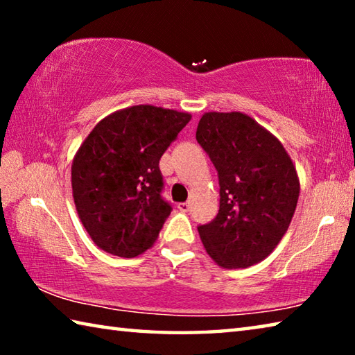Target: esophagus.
<instances>
[{"label":"esophagus","mask_w":355,"mask_h":355,"mask_svg":"<svg viewBox=\"0 0 355 355\" xmlns=\"http://www.w3.org/2000/svg\"><path fill=\"white\" fill-rule=\"evenodd\" d=\"M189 208H191V205H189V202H183V203H178V209H180V211H183V213H188V211H189Z\"/></svg>","instance_id":"obj_1"}]
</instances>
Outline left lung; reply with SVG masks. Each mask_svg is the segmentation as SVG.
I'll return each mask as SVG.
<instances>
[{"label": "left lung", "mask_w": 355, "mask_h": 355, "mask_svg": "<svg viewBox=\"0 0 355 355\" xmlns=\"http://www.w3.org/2000/svg\"><path fill=\"white\" fill-rule=\"evenodd\" d=\"M219 175V213L199 227L207 254L224 269L263 261L296 211L299 175L271 131L239 111L205 112L196 131Z\"/></svg>", "instance_id": "obj_1"}]
</instances>
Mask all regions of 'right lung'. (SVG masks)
<instances>
[{"label": "right lung", "instance_id": "1", "mask_svg": "<svg viewBox=\"0 0 355 355\" xmlns=\"http://www.w3.org/2000/svg\"><path fill=\"white\" fill-rule=\"evenodd\" d=\"M189 112L128 106L101 119L71 161L78 218L101 250L133 258L153 245L171 205L161 199L159 158Z\"/></svg>", "mask_w": 355, "mask_h": 355}]
</instances>
